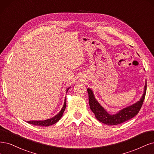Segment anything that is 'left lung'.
<instances>
[{
	"mask_svg": "<svg viewBox=\"0 0 154 154\" xmlns=\"http://www.w3.org/2000/svg\"><path fill=\"white\" fill-rule=\"evenodd\" d=\"M89 96V103L92 112L94 113L97 120L106 125H116L122 123L134 117L141 109V106L146 95V81L144 87V92L140 100L133 103L132 105L122 109L117 113L111 115L104 109L97 100L93 94V91L90 88H88Z\"/></svg>",
	"mask_w": 154,
	"mask_h": 154,
	"instance_id": "left-lung-1",
	"label": "left lung"
}]
</instances>
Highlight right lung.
Wrapping results in <instances>:
<instances>
[{
	"mask_svg": "<svg viewBox=\"0 0 154 154\" xmlns=\"http://www.w3.org/2000/svg\"><path fill=\"white\" fill-rule=\"evenodd\" d=\"M70 88V87H69L66 89V93ZM66 106V98H65L64 99V105L61 109V110L59 113H57V115H56L55 116H54L51 118L47 119V120H40V121L32 120V121H28L27 122L30 123V124H32V125L42 126V127H47V126H49V125H53V124L57 122L61 118V117L63 115V112H64V110H65Z\"/></svg>",
	"mask_w": 154,
	"mask_h": 154,
	"instance_id": "right-lung-1",
	"label": "right lung"
}]
</instances>
